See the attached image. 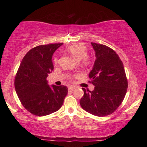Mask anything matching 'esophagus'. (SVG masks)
<instances>
[{
    "mask_svg": "<svg viewBox=\"0 0 147 147\" xmlns=\"http://www.w3.org/2000/svg\"><path fill=\"white\" fill-rule=\"evenodd\" d=\"M76 86H69V87H68V89L69 90H74V89H76Z\"/></svg>",
    "mask_w": 147,
    "mask_h": 147,
    "instance_id": "obj_1",
    "label": "esophagus"
}]
</instances>
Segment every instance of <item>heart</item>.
Returning a JSON list of instances; mask_svg holds the SVG:
<instances>
[{"label":"heart","mask_w":147,"mask_h":147,"mask_svg":"<svg viewBox=\"0 0 147 147\" xmlns=\"http://www.w3.org/2000/svg\"><path fill=\"white\" fill-rule=\"evenodd\" d=\"M65 51L69 53L74 59L78 61L81 60L82 65L87 66L90 64L91 59L89 56L87 55L88 50L84 43H78L70 45L65 48ZM54 61L55 63H57V59L55 58Z\"/></svg>","instance_id":"obj_1"}]
</instances>
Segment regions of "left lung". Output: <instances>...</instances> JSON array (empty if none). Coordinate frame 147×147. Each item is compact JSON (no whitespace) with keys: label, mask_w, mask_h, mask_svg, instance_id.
<instances>
[{"label":"left lung","mask_w":147,"mask_h":147,"mask_svg":"<svg viewBox=\"0 0 147 147\" xmlns=\"http://www.w3.org/2000/svg\"><path fill=\"white\" fill-rule=\"evenodd\" d=\"M96 60L89 74L93 91L82 88L80 106L86 112L105 116L115 111L123 101L128 88L124 67L118 54L107 46L91 43Z\"/></svg>","instance_id":"8db88e82"}]
</instances>
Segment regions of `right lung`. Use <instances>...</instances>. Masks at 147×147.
<instances>
[{"instance_id": "1", "label": "right lung", "mask_w": 147, "mask_h": 147, "mask_svg": "<svg viewBox=\"0 0 147 147\" xmlns=\"http://www.w3.org/2000/svg\"><path fill=\"white\" fill-rule=\"evenodd\" d=\"M63 43L39 45L27 52L16 74L15 88L23 106L34 115L43 116L57 111L67 94L65 86L48 84L53 69L52 56Z\"/></svg>"}]
</instances>
